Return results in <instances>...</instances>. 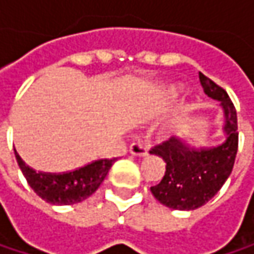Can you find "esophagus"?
<instances>
[{
  "mask_svg": "<svg viewBox=\"0 0 254 254\" xmlns=\"http://www.w3.org/2000/svg\"><path fill=\"white\" fill-rule=\"evenodd\" d=\"M129 151H130L132 156H136V157H145L148 154V148L142 142H133V144H130Z\"/></svg>",
  "mask_w": 254,
  "mask_h": 254,
  "instance_id": "esophagus-1",
  "label": "esophagus"
}]
</instances>
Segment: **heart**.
I'll return each instance as SVG.
<instances>
[{"mask_svg": "<svg viewBox=\"0 0 254 254\" xmlns=\"http://www.w3.org/2000/svg\"><path fill=\"white\" fill-rule=\"evenodd\" d=\"M182 88L181 86H172V88H168L165 89L162 94H160V103H168V101H172L178 98L181 94H182Z\"/></svg>", "mask_w": 254, "mask_h": 254, "instance_id": "b5f03b06", "label": "heart"}]
</instances>
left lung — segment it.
Returning a JSON list of instances; mask_svg holds the SVG:
<instances>
[{"label": "left lung", "mask_w": 254, "mask_h": 254, "mask_svg": "<svg viewBox=\"0 0 254 254\" xmlns=\"http://www.w3.org/2000/svg\"><path fill=\"white\" fill-rule=\"evenodd\" d=\"M198 77L204 92L221 103L225 139L215 147L195 148L172 136L150 151L166 162L165 177L150 190L156 200L175 210H194L213 198L232 172L238 148L237 112L228 94L203 73Z\"/></svg>", "instance_id": "8db88e82"}]
</instances>
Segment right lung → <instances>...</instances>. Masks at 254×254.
<instances>
[{"mask_svg": "<svg viewBox=\"0 0 254 254\" xmlns=\"http://www.w3.org/2000/svg\"><path fill=\"white\" fill-rule=\"evenodd\" d=\"M16 153L17 165L25 175L29 187L47 203L54 206L76 204L92 195L107 177L115 159L95 160L83 168L66 174H42L26 166Z\"/></svg>", "mask_w": 254, "mask_h": 254, "instance_id": "1", "label": "right lung"}]
</instances>
